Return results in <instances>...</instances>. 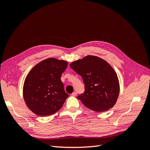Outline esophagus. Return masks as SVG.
Instances as JSON below:
<instances>
[{"label": "esophagus", "mask_w": 150, "mask_h": 150, "mask_svg": "<svg viewBox=\"0 0 150 150\" xmlns=\"http://www.w3.org/2000/svg\"><path fill=\"white\" fill-rule=\"evenodd\" d=\"M76 95H77V93L76 92H73V93H72V94H71V96H76Z\"/></svg>", "instance_id": "34e87169"}]
</instances>
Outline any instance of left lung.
Instances as JSON below:
<instances>
[{
    "label": "left lung",
    "mask_w": 150,
    "mask_h": 150,
    "mask_svg": "<svg viewBox=\"0 0 150 150\" xmlns=\"http://www.w3.org/2000/svg\"><path fill=\"white\" fill-rule=\"evenodd\" d=\"M70 67L82 77L84 92L78 99L85 106L96 112L110 110L120 93V84L113 68L103 59L88 56L72 62Z\"/></svg>",
    "instance_id": "left-lung-1"
}]
</instances>
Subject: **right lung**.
Returning a JSON list of instances; mask_svg holds the SVG:
<instances>
[{
  "label": "right lung",
  "instance_id": "obj_1",
  "mask_svg": "<svg viewBox=\"0 0 150 150\" xmlns=\"http://www.w3.org/2000/svg\"><path fill=\"white\" fill-rule=\"evenodd\" d=\"M67 62L49 58L36 64L25 79L23 96L26 105L35 115H52L62 108L69 96L61 76Z\"/></svg>",
  "mask_w": 150,
  "mask_h": 150
}]
</instances>
